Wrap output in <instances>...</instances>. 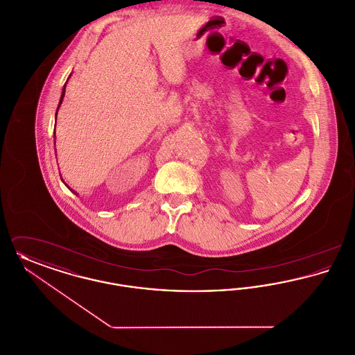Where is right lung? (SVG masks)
<instances>
[{
  "label": "right lung",
  "mask_w": 355,
  "mask_h": 355,
  "mask_svg": "<svg viewBox=\"0 0 355 355\" xmlns=\"http://www.w3.org/2000/svg\"><path fill=\"white\" fill-rule=\"evenodd\" d=\"M69 78H70V77H69ZM67 84H68V81H67ZM67 84H65V86H64V90H62V96H61V100H60V103H58V107H60V105L62 103V98H64V96H65V89H67ZM58 107H57V112H58ZM55 119H57V113H55Z\"/></svg>",
  "instance_id": "1"
}]
</instances>
